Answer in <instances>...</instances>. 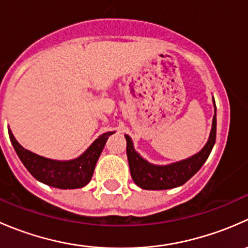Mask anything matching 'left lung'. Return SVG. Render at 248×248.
<instances>
[{"instance_id":"left-lung-1","label":"left lung","mask_w":248,"mask_h":248,"mask_svg":"<svg viewBox=\"0 0 248 248\" xmlns=\"http://www.w3.org/2000/svg\"><path fill=\"white\" fill-rule=\"evenodd\" d=\"M214 107L215 115L212 119V128L205 146L198 154L182 161L175 162V163L167 164V166H156V164L150 163L134 150L131 137L127 134L124 136L127 141V158H128L129 170L137 186L142 189H156V191L175 188L188 181L202 168L216 141L217 122L215 101Z\"/></svg>"}]
</instances>
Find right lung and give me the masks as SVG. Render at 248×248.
I'll return each instance as SVG.
<instances>
[{
  "label": "right lung",
  "instance_id": "right-lung-1",
  "mask_svg": "<svg viewBox=\"0 0 248 248\" xmlns=\"http://www.w3.org/2000/svg\"><path fill=\"white\" fill-rule=\"evenodd\" d=\"M8 133L20 161L34 179L56 188L74 189L81 188L91 181L104 145L115 132H107L99 136L84 154L71 161H56L33 154L16 141L11 129H8Z\"/></svg>",
  "mask_w": 248,
  "mask_h": 248
}]
</instances>
